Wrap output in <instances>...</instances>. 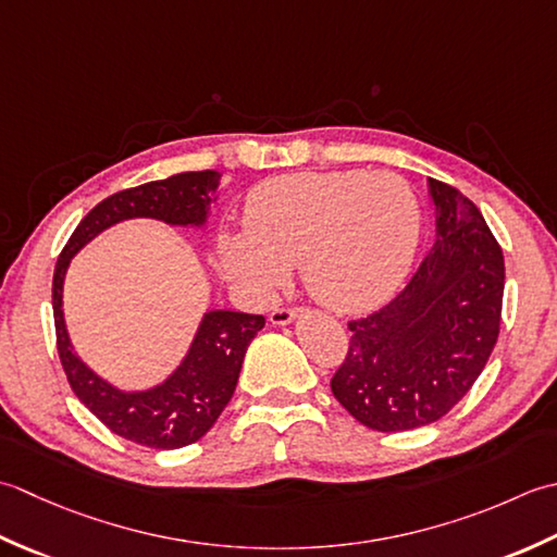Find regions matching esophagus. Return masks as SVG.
Instances as JSON below:
<instances>
[{
	"label": "esophagus",
	"mask_w": 557,
	"mask_h": 557,
	"mask_svg": "<svg viewBox=\"0 0 557 557\" xmlns=\"http://www.w3.org/2000/svg\"><path fill=\"white\" fill-rule=\"evenodd\" d=\"M295 317H298V310H290V308H278V310H274L271 312V324H276V326H286V324H290Z\"/></svg>",
	"instance_id": "esophagus-1"
}]
</instances>
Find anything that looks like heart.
Here are the masks:
<instances>
[{"mask_svg":"<svg viewBox=\"0 0 557 557\" xmlns=\"http://www.w3.org/2000/svg\"><path fill=\"white\" fill-rule=\"evenodd\" d=\"M245 233H223L221 262L255 295H269L300 262L305 286L326 308L358 312L382 302L411 269L421 209L389 173H295L249 191Z\"/></svg>","mask_w":557,"mask_h":557,"instance_id":"obj_1","label":"heart"}]
</instances>
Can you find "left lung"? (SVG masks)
Segmentation results:
<instances>
[{
    "instance_id": "obj_1",
    "label": "left lung",
    "mask_w": 557,
    "mask_h": 557,
    "mask_svg": "<svg viewBox=\"0 0 557 557\" xmlns=\"http://www.w3.org/2000/svg\"><path fill=\"white\" fill-rule=\"evenodd\" d=\"M435 245L396 298L348 322L336 401L380 433L440 421L479 380L500 334L505 257L475 203L428 177Z\"/></svg>"
}]
</instances>
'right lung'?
Wrapping results in <instances>:
<instances>
[{"instance_id":"1","label":"right lung","mask_w":557,"mask_h":557,"mask_svg":"<svg viewBox=\"0 0 557 557\" xmlns=\"http://www.w3.org/2000/svg\"><path fill=\"white\" fill-rule=\"evenodd\" d=\"M221 173H180L158 183L124 189L103 199L76 225L62 249L52 278V312L57 350L74 394L112 433L151 449H180L197 442L219 421L235 392L247 346L262 332V314L233 310L203 312L177 368L146 389H120L90 370L76 354L64 322V278L76 252L112 225L132 219L163 221L175 228L209 223L211 203L219 199Z\"/></svg>"}]
</instances>
